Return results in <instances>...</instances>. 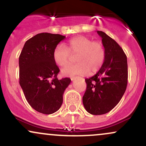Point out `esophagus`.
Returning a JSON list of instances; mask_svg holds the SVG:
<instances>
[{"instance_id":"1","label":"esophagus","mask_w":146,"mask_h":146,"mask_svg":"<svg viewBox=\"0 0 146 146\" xmlns=\"http://www.w3.org/2000/svg\"><path fill=\"white\" fill-rule=\"evenodd\" d=\"M77 78H78V77H71V80H72V81H73V80H75V79H76Z\"/></svg>"}]
</instances>
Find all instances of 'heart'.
Instances as JSON below:
<instances>
[{
    "instance_id": "1",
    "label": "heart",
    "mask_w": 146,
    "mask_h": 146,
    "mask_svg": "<svg viewBox=\"0 0 146 146\" xmlns=\"http://www.w3.org/2000/svg\"><path fill=\"white\" fill-rule=\"evenodd\" d=\"M75 57L78 62L62 70L66 76L93 74L100 69L104 62L106 50L101 42L89 38L78 36L72 38L66 45L59 44L53 52V61L64 67L71 63Z\"/></svg>"
}]
</instances>
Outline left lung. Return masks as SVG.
Instances as JSON below:
<instances>
[{"mask_svg": "<svg viewBox=\"0 0 146 146\" xmlns=\"http://www.w3.org/2000/svg\"><path fill=\"white\" fill-rule=\"evenodd\" d=\"M106 50L104 62L94 76L86 78V90L82 98L86 111L95 115H104L116 106L124 94L128 84L127 57L115 40L102 31Z\"/></svg>", "mask_w": 146, "mask_h": 146, "instance_id": "8db88e82", "label": "left lung"}]
</instances>
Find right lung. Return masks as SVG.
I'll list each match as a JSON object with an SVG mask.
<instances>
[{
  "label": "right lung",
  "mask_w": 146,
  "mask_h": 146,
  "mask_svg": "<svg viewBox=\"0 0 146 146\" xmlns=\"http://www.w3.org/2000/svg\"><path fill=\"white\" fill-rule=\"evenodd\" d=\"M65 38L38 33L25 42L19 56V83L25 98L33 109L45 115L60 109L71 82L68 78L58 80L60 69L53 59V50Z\"/></svg>",
  "instance_id": "1"
}]
</instances>
